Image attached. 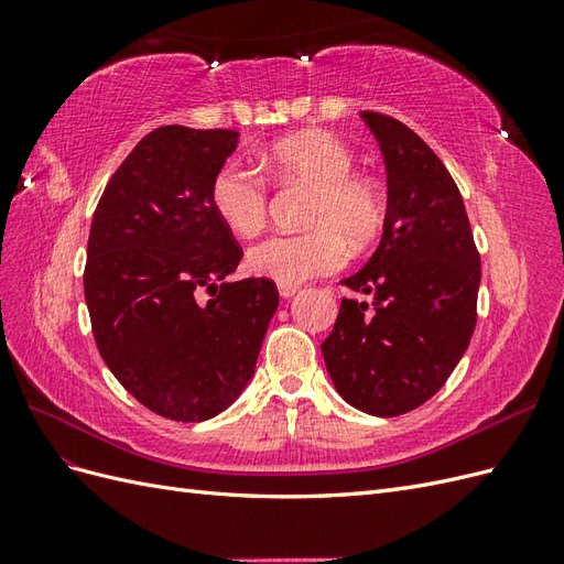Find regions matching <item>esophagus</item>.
Wrapping results in <instances>:
<instances>
[{"mask_svg":"<svg viewBox=\"0 0 564 564\" xmlns=\"http://www.w3.org/2000/svg\"><path fill=\"white\" fill-rule=\"evenodd\" d=\"M278 292L282 299H292L299 292V284H289V282H278Z\"/></svg>","mask_w":564,"mask_h":564,"instance_id":"34e87169","label":"esophagus"}]
</instances>
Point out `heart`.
<instances>
[{
	"instance_id": "obj_1",
	"label": "heart",
	"mask_w": 564,
	"mask_h": 564,
	"mask_svg": "<svg viewBox=\"0 0 564 564\" xmlns=\"http://www.w3.org/2000/svg\"><path fill=\"white\" fill-rule=\"evenodd\" d=\"M272 176L284 183L313 185L303 232L272 235L247 253L251 275L299 284L329 275L348 259V245L362 249L379 235L386 204L379 187L355 176L352 155L327 131L286 135L265 150ZM209 202L230 232L251 237L265 226L268 185L251 169L228 162L212 178Z\"/></svg>"
}]
</instances>
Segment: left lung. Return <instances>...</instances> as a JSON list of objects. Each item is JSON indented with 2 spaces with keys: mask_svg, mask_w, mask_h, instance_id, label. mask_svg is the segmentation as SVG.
Wrapping results in <instances>:
<instances>
[{
  "mask_svg": "<svg viewBox=\"0 0 564 564\" xmlns=\"http://www.w3.org/2000/svg\"><path fill=\"white\" fill-rule=\"evenodd\" d=\"M388 174L381 242L340 280L367 301H340L322 355L355 409L400 416L431 400L464 357L477 319L480 253L445 164L398 119L362 112Z\"/></svg>",
  "mask_w": 564,
  "mask_h": 564,
  "instance_id": "left-lung-1",
  "label": "left lung"
}]
</instances>
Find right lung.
<instances>
[{
    "label": "right lung",
    "mask_w": 564,
    "mask_h": 564,
    "mask_svg": "<svg viewBox=\"0 0 564 564\" xmlns=\"http://www.w3.org/2000/svg\"><path fill=\"white\" fill-rule=\"evenodd\" d=\"M237 139L230 129L150 131L91 220L84 296L98 352L135 400L172 421H207L237 400L280 303L265 278L226 280L242 249L209 187Z\"/></svg>",
    "instance_id": "add662e5"
}]
</instances>
